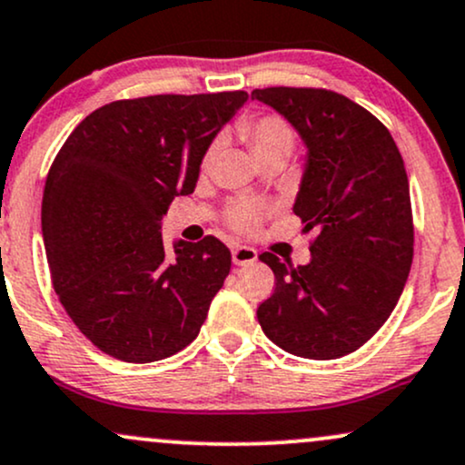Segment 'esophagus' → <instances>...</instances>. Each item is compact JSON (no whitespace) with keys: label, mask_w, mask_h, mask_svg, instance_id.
Here are the masks:
<instances>
[{"label":"esophagus","mask_w":465,"mask_h":465,"mask_svg":"<svg viewBox=\"0 0 465 465\" xmlns=\"http://www.w3.org/2000/svg\"><path fill=\"white\" fill-rule=\"evenodd\" d=\"M259 259V252L250 245H234L232 248V263L234 265H252Z\"/></svg>","instance_id":"1"}]
</instances>
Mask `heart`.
Segmentation results:
<instances>
[{
	"label": "heart",
	"instance_id": "obj_1",
	"mask_svg": "<svg viewBox=\"0 0 465 465\" xmlns=\"http://www.w3.org/2000/svg\"><path fill=\"white\" fill-rule=\"evenodd\" d=\"M242 134L245 136L250 147H252V154L267 156V154H282L289 156L293 152V145H296V134H293V128L289 125L282 117H276V114H263V117L254 119V122H248L242 125ZM222 143L215 141L209 150H206L204 161L202 165L211 167L215 163L217 154H220ZM261 222V211L252 204H237L231 213V223L237 231L242 232H252Z\"/></svg>",
	"mask_w": 465,
	"mask_h": 465
}]
</instances>
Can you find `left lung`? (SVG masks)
I'll return each instance as SVG.
<instances>
[{"instance_id": "obj_1", "label": "left lung", "mask_w": 465, "mask_h": 465, "mask_svg": "<svg viewBox=\"0 0 465 465\" xmlns=\"http://www.w3.org/2000/svg\"><path fill=\"white\" fill-rule=\"evenodd\" d=\"M252 100L282 114L307 147L293 213L315 237L307 265L259 256L276 289L256 318L282 351L340 359L385 324L405 289L413 261L405 163L390 130L340 93L270 86Z\"/></svg>"}]
</instances>
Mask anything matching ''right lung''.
<instances>
[{
    "mask_svg": "<svg viewBox=\"0 0 465 465\" xmlns=\"http://www.w3.org/2000/svg\"><path fill=\"white\" fill-rule=\"evenodd\" d=\"M245 102V91L111 102L54 158L41 209L49 272L102 352L150 363L198 337L231 250L178 239L169 254L161 222L176 195L193 193L206 150Z\"/></svg>",
    "mask_w": 465,
    "mask_h": 465,
    "instance_id": "right-lung-1",
    "label": "right lung"
}]
</instances>
